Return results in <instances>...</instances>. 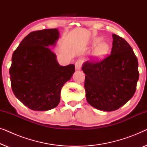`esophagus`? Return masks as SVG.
I'll return each mask as SVG.
<instances>
[{
	"label": "esophagus",
	"mask_w": 147,
	"mask_h": 147,
	"mask_svg": "<svg viewBox=\"0 0 147 147\" xmlns=\"http://www.w3.org/2000/svg\"><path fill=\"white\" fill-rule=\"evenodd\" d=\"M82 61L81 59H79V60H77L75 63V66H76V70H80L81 69V67H82Z\"/></svg>",
	"instance_id": "1"
}]
</instances>
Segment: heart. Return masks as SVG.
I'll use <instances>...</instances> for the list:
<instances>
[{
    "instance_id": "obj_1",
    "label": "heart",
    "mask_w": 147,
    "mask_h": 147,
    "mask_svg": "<svg viewBox=\"0 0 147 147\" xmlns=\"http://www.w3.org/2000/svg\"><path fill=\"white\" fill-rule=\"evenodd\" d=\"M101 38H96L94 39V43H98L101 41ZM109 45L105 41H102L96 46L94 51V55L97 58H102L108 53L109 51Z\"/></svg>"
}]
</instances>
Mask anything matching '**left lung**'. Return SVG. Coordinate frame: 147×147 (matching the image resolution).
<instances>
[{
  "instance_id": "left-lung-1",
  "label": "left lung",
  "mask_w": 147,
  "mask_h": 147,
  "mask_svg": "<svg viewBox=\"0 0 147 147\" xmlns=\"http://www.w3.org/2000/svg\"><path fill=\"white\" fill-rule=\"evenodd\" d=\"M111 54L99 62L86 61V97L92 107L111 112L124 106L135 93L139 78L138 59L123 38L112 35Z\"/></svg>"
}]
</instances>
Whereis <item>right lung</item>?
<instances>
[{
    "mask_svg": "<svg viewBox=\"0 0 147 147\" xmlns=\"http://www.w3.org/2000/svg\"><path fill=\"white\" fill-rule=\"evenodd\" d=\"M57 29L30 33L12 56L9 69L11 88L24 105L35 111H47L59 103L61 90L71 79L74 64L60 65L49 49L59 39Z\"/></svg>",
    "mask_w": 147,
    "mask_h": 147,
    "instance_id": "1",
    "label": "right lung"
}]
</instances>
